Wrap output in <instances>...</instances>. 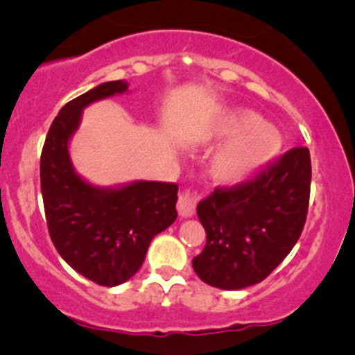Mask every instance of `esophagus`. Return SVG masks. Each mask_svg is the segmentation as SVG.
<instances>
[{
    "label": "esophagus",
    "mask_w": 355,
    "mask_h": 355,
    "mask_svg": "<svg viewBox=\"0 0 355 355\" xmlns=\"http://www.w3.org/2000/svg\"><path fill=\"white\" fill-rule=\"evenodd\" d=\"M197 202H198L197 195L187 190L182 191V193L178 195V202H177V210L178 214H180V217L183 218L191 217V215L195 214V209H197Z\"/></svg>",
    "instance_id": "34e87169"
}]
</instances>
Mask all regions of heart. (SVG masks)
<instances>
[{"instance_id": "heart-1", "label": "heart", "mask_w": 355, "mask_h": 355, "mask_svg": "<svg viewBox=\"0 0 355 355\" xmlns=\"http://www.w3.org/2000/svg\"><path fill=\"white\" fill-rule=\"evenodd\" d=\"M207 144H222L211 155L209 173L222 185H237L255 177L279 155L280 135L259 113L237 108L223 115L210 128Z\"/></svg>"}]
</instances>
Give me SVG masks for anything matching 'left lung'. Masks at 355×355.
<instances>
[{
  "label": "left lung",
  "mask_w": 355,
  "mask_h": 355,
  "mask_svg": "<svg viewBox=\"0 0 355 355\" xmlns=\"http://www.w3.org/2000/svg\"><path fill=\"white\" fill-rule=\"evenodd\" d=\"M311 175L309 150L294 148L255 180L198 202L207 243L191 267L200 280L223 291L262 282L302 234Z\"/></svg>",
  "instance_id": "obj_1"
}]
</instances>
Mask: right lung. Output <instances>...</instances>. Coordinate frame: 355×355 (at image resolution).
Returning <instances> with one entry per match:
<instances>
[{
    "label": "right lung",
    "mask_w": 355,
    "mask_h": 355,
    "mask_svg": "<svg viewBox=\"0 0 355 355\" xmlns=\"http://www.w3.org/2000/svg\"><path fill=\"white\" fill-rule=\"evenodd\" d=\"M128 93V81H107L68 101L44 140L40 178L48 230L61 259L92 282L116 287L140 270L153 237L177 218L175 183L133 180L100 187L76 172L70 141L83 110Z\"/></svg>",
    "instance_id": "1"
}]
</instances>
